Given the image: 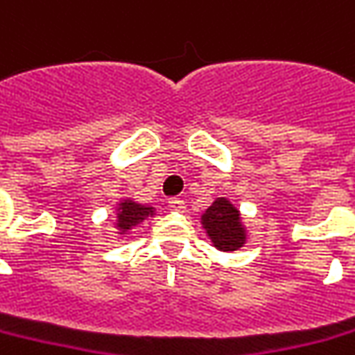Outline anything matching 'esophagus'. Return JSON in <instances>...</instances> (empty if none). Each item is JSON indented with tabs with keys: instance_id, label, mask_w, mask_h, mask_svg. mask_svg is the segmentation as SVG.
Returning <instances> with one entry per match:
<instances>
[{
	"instance_id": "obj_1",
	"label": "esophagus",
	"mask_w": 355,
	"mask_h": 355,
	"mask_svg": "<svg viewBox=\"0 0 355 355\" xmlns=\"http://www.w3.org/2000/svg\"><path fill=\"white\" fill-rule=\"evenodd\" d=\"M168 209H173V211H184V209H187L184 200H180V198H171V200H168Z\"/></svg>"
}]
</instances>
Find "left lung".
Returning <instances> with one entry per match:
<instances>
[{
  "mask_svg": "<svg viewBox=\"0 0 355 355\" xmlns=\"http://www.w3.org/2000/svg\"><path fill=\"white\" fill-rule=\"evenodd\" d=\"M202 225L211 239L214 247L231 252L239 250L247 241V231L243 227L239 209L227 198H218L202 216Z\"/></svg>",
  "mask_w": 355,
  "mask_h": 355,
  "instance_id": "left-lung-1",
  "label": "left lung"
}]
</instances>
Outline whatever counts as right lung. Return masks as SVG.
Returning a JSON list of instances; mask_svg holds the SVG:
<instances>
[{
  "instance_id": "1",
  "label": "right lung",
  "mask_w": 355,
  "mask_h": 355,
  "mask_svg": "<svg viewBox=\"0 0 355 355\" xmlns=\"http://www.w3.org/2000/svg\"><path fill=\"white\" fill-rule=\"evenodd\" d=\"M155 209L149 208V206H141L134 200H122L118 204L116 211V227L120 229V235L128 233L132 227L139 225L141 221L149 216H153Z\"/></svg>"
}]
</instances>
